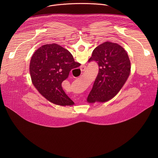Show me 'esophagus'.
Masks as SVG:
<instances>
[{
  "mask_svg": "<svg viewBox=\"0 0 158 158\" xmlns=\"http://www.w3.org/2000/svg\"><path fill=\"white\" fill-rule=\"evenodd\" d=\"M81 71H85V69H86V65H82L81 67Z\"/></svg>",
  "mask_w": 158,
  "mask_h": 158,
  "instance_id": "obj_1",
  "label": "esophagus"
}]
</instances>
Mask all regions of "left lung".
I'll return each instance as SVG.
<instances>
[{
    "label": "left lung",
    "instance_id": "left-lung-1",
    "mask_svg": "<svg viewBox=\"0 0 158 158\" xmlns=\"http://www.w3.org/2000/svg\"><path fill=\"white\" fill-rule=\"evenodd\" d=\"M96 61L99 73L90 92L89 103L106 102L115 97L127 81L131 72V62L120 45L105 42L96 47L90 61Z\"/></svg>",
    "mask_w": 158,
    "mask_h": 158
}]
</instances>
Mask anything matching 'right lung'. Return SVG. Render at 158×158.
<instances>
[{"label":"right lung","mask_w":158,"mask_h":158,"mask_svg":"<svg viewBox=\"0 0 158 158\" xmlns=\"http://www.w3.org/2000/svg\"><path fill=\"white\" fill-rule=\"evenodd\" d=\"M80 65L69 51L59 45L45 44L32 55L29 73L33 85L44 98L56 105L73 106L74 102L64 91L62 82L71 70Z\"/></svg>","instance_id":"add662e5"}]
</instances>
